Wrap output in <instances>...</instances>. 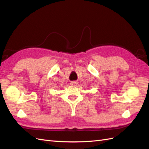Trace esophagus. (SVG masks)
Returning <instances> with one entry per match:
<instances>
[{"label":"esophagus","mask_w":149,"mask_h":149,"mask_svg":"<svg viewBox=\"0 0 149 149\" xmlns=\"http://www.w3.org/2000/svg\"><path fill=\"white\" fill-rule=\"evenodd\" d=\"M77 84H78V83L76 81H71V83H70V84L71 86H76V85H77Z\"/></svg>","instance_id":"esophagus-1"}]
</instances>
